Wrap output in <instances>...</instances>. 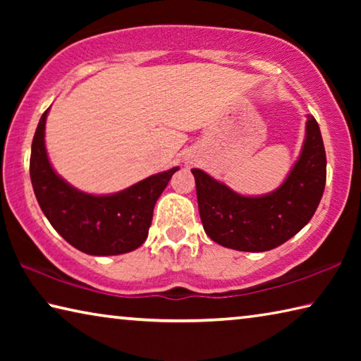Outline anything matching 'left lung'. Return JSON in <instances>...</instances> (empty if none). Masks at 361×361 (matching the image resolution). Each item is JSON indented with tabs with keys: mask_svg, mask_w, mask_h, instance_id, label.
Segmentation results:
<instances>
[{
	"mask_svg": "<svg viewBox=\"0 0 361 361\" xmlns=\"http://www.w3.org/2000/svg\"><path fill=\"white\" fill-rule=\"evenodd\" d=\"M191 172L207 235L226 248L267 252L298 234L320 204L326 183L320 127L307 114L301 154L282 185L269 194L242 195L204 170Z\"/></svg>",
	"mask_w": 361,
	"mask_h": 361,
	"instance_id": "obj_1",
	"label": "left lung"
}]
</instances>
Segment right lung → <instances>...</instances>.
Returning a JSON list of instances; mask_svg holds the SVG:
<instances>
[{
  "mask_svg": "<svg viewBox=\"0 0 361 361\" xmlns=\"http://www.w3.org/2000/svg\"><path fill=\"white\" fill-rule=\"evenodd\" d=\"M47 113L49 108L41 116L33 137L30 178L49 223L82 253L113 256L137 250L148 237L156 200L178 167L151 175L114 194L79 191L49 162L44 143Z\"/></svg>",
  "mask_w": 361,
  "mask_h": 361,
  "instance_id": "add662e5",
  "label": "right lung"
}]
</instances>
